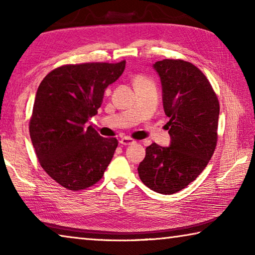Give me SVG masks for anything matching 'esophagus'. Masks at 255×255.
<instances>
[{
	"instance_id": "obj_1",
	"label": "esophagus",
	"mask_w": 255,
	"mask_h": 255,
	"mask_svg": "<svg viewBox=\"0 0 255 255\" xmlns=\"http://www.w3.org/2000/svg\"><path fill=\"white\" fill-rule=\"evenodd\" d=\"M119 143L122 144V145H124V146H127V145H131V144L135 143V140H133L132 138H129V137H124V138H122V139L119 140Z\"/></svg>"
}]
</instances>
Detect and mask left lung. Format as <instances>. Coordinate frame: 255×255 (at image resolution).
Wrapping results in <instances>:
<instances>
[{
	"label": "left lung",
	"mask_w": 255,
	"mask_h": 255,
	"mask_svg": "<svg viewBox=\"0 0 255 255\" xmlns=\"http://www.w3.org/2000/svg\"><path fill=\"white\" fill-rule=\"evenodd\" d=\"M161 77L165 128L171 144L146 148L138 174L146 187L173 195L197 179L217 145L219 102L204 73L182 59H163L153 65Z\"/></svg>",
	"instance_id": "obj_1"
}]
</instances>
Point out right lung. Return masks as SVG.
<instances>
[{"mask_svg":"<svg viewBox=\"0 0 255 255\" xmlns=\"http://www.w3.org/2000/svg\"><path fill=\"white\" fill-rule=\"evenodd\" d=\"M120 63L63 65L45 76L37 90L30 137L42 169L62 187L79 191L103 176L118 146L84 127L98 114L108 85L123 74Z\"/></svg>","mask_w":255,"mask_h":255,"instance_id":"add662e5","label":"right lung"}]
</instances>
